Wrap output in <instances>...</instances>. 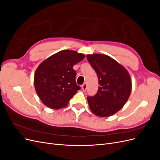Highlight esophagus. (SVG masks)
<instances>
[{"label": "esophagus", "mask_w": 160, "mask_h": 160, "mask_svg": "<svg viewBox=\"0 0 160 160\" xmlns=\"http://www.w3.org/2000/svg\"><path fill=\"white\" fill-rule=\"evenodd\" d=\"M81 88L83 89V91H85L87 89V84L85 83H84L81 86Z\"/></svg>", "instance_id": "1"}]
</instances>
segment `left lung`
Segmentation results:
<instances>
[{
    "instance_id": "left-lung-1",
    "label": "left lung",
    "mask_w": 160,
    "mask_h": 160,
    "mask_svg": "<svg viewBox=\"0 0 160 160\" xmlns=\"http://www.w3.org/2000/svg\"><path fill=\"white\" fill-rule=\"evenodd\" d=\"M98 77L99 88L93 96H88L91 111L99 117L113 115L123 108L132 91V79L126 69L106 55H87Z\"/></svg>"
}]
</instances>
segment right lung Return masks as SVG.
<instances>
[{"label":"right lung","instance_id":"right-lung-1","mask_svg":"<svg viewBox=\"0 0 160 160\" xmlns=\"http://www.w3.org/2000/svg\"><path fill=\"white\" fill-rule=\"evenodd\" d=\"M74 51L62 50L47 58L35 71L34 84L37 93L47 107L59 109L65 107L81 89L75 81L73 66L85 58Z\"/></svg>","mask_w":160,"mask_h":160}]
</instances>
